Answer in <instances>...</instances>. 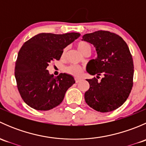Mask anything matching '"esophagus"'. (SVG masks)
<instances>
[{"label":"esophagus","instance_id":"obj_1","mask_svg":"<svg viewBox=\"0 0 146 146\" xmlns=\"http://www.w3.org/2000/svg\"><path fill=\"white\" fill-rule=\"evenodd\" d=\"M75 80H76V82H79L81 80V78H76V79H75Z\"/></svg>","mask_w":146,"mask_h":146}]
</instances>
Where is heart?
<instances>
[{
    "label": "heart",
    "instance_id": "heart-1",
    "mask_svg": "<svg viewBox=\"0 0 146 146\" xmlns=\"http://www.w3.org/2000/svg\"><path fill=\"white\" fill-rule=\"evenodd\" d=\"M77 48L78 49V51H80V53H82V51H83L84 50L86 49V48H90V46L89 44L87 43V42H80L77 44ZM65 53H66V51L64 50L62 53L63 56L65 55ZM82 70H83V69H82L81 66H77V65H72V66H68V67H66V69H65V71H66V73L74 76H81Z\"/></svg>",
    "mask_w": 146,
    "mask_h": 146
}]
</instances>
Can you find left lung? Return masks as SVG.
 Masks as SVG:
<instances>
[{
  "label": "left lung",
  "instance_id": "obj_1",
  "mask_svg": "<svg viewBox=\"0 0 146 146\" xmlns=\"http://www.w3.org/2000/svg\"><path fill=\"white\" fill-rule=\"evenodd\" d=\"M82 38L93 45L98 55L87 64V72L97 78L87 79L90 88L85 92V100L100 112L117 110L127 100L133 86V62L128 45L108 31L85 34ZM100 75L103 78L98 82Z\"/></svg>",
  "mask_w": 146,
  "mask_h": 146
}]
</instances>
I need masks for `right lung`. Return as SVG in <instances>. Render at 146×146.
I'll return each mask as SVG.
<instances>
[{"instance_id": "add662e5", "label": "right lung", "mask_w": 146, "mask_h": 146, "mask_svg": "<svg viewBox=\"0 0 146 146\" xmlns=\"http://www.w3.org/2000/svg\"><path fill=\"white\" fill-rule=\"evenodd\" d=\"M80 36V33L55 35L40 33L27 41L18 53L15 76L25 102L32 108L47 111L62 102L65 94L76 82L73 76L50 74L46 68L61 58L64 49Z\"/></svg>"}]
</instances>
